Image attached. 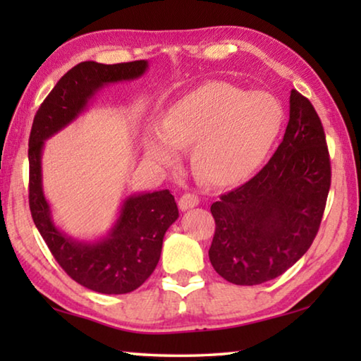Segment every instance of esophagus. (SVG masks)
I'll list each match as a JSON object with an SVG mask.
<instances>
[{"label":"esophagus","mask_w":361,"mask_h":361,"mask_svg":"<svg viewBox=\"0 0 361 361\" xmlns=\"http://www.w3.org/2000/svg\"><path fill=\"white\" fill-rule=\"evenodd\" d=\"M197 204H199V197L195 194H191V192L183 194L180 200H178V207H180V210H183V212L192 209V207H195Z\"/></svg>","instance_id":"1"}]
</instances>
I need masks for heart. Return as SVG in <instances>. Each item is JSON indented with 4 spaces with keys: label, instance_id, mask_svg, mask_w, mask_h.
Instances as JSON below:
<instances>
[{
    "label": "heart",
    "instance_id": "b5f03b06",
    "mask_svg": "<svg viewBox=\"0 0 361 361\" xmlns=\"http://www.w3.org/2000/svg\"><path fill=\"white\" fill-rule=\"evenodd\" d=\"M285 111L277 97L212 81L180 97L162 124L145 132L146 154L157 164L175 162L194 142L192 166L200 180L232 185L259 166L282 130Z\"/></svg>",
    "mask_w": 361,
    "mask_h": 361
}]
</instances>
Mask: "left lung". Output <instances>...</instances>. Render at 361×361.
Returning <instances> with one entry per match:
<instances>
[{
    "mask_svg": "<svg viewBox=\"0 0 361 361\" xmlns=\"http://www.w3.org/2000/svg\"><path fill=\"white\" fill-rule=\"evenodd\" d=\"M331 185L322 121L291 90L282 143L252 180L221 194L210 212L215 235L210 262L224 280L259 285L290 269L312 245Z\"/></svg>",
    "mask_w": 361,
    "mask_h": 361,
    "instance_id": "1",
    "label": "left lung"
}]
</instances>
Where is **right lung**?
Instances as JSON below:
<instances>
[{
	"instance_id": "right-lung-1",
	"label": "right lung",
	"mask_w": 361,
	"mask_h": 361,
	"mask_svg": "<svg viewBox=\"0 0 361 361\" xmlns=\"http://www.w3.org/2000/svg\"><path fill=\"white\" fill-rule=\"evenodd\" d=\"M146 60L103 65L81 62L59 79L35 114L28 140V204L32 218L54 258L85 288L103 295L137 290L154 271L166 231L178 218V207L169 189L133 194L122 204L119 218L105 239L78 242L56 228L42 192L41 154L47 138L81 114L103 85L140 78Z\"/></svg>"
}]
</instances>
